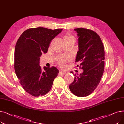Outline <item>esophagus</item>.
I'll use <instances>...</instances> for the list:
<instances>
[{"label": "esophagus", "instance_id": "1", "mask_svg": "<svg viewBox=\"0 0 124 124\" xmlns=\"http://www.w3.org/2000/svg\"><path fill=\"white\" fill-rule=\"evenodd\" d=\"M64 73H65V72H63V71H62L61 70H60L59 71V74H64Z\"/></svg>", "mask_w": 124, "mask_h": 124}]
</instances>
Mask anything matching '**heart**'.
<instances>
[{"label":"heart","mask_w":124,"mask_h":124,"mask_svg":"<svg viewBox=\"0 0 124 124\" xmlns=\"http://www.w3.org/2000/svg\"><path fill=\"white\" fill-rule=\"evenodd\" d=\"M71 38H74V37L71 35H70L69 34H66L64 36V37H63L64 42L67 40H69V39H71ZM64 62H65V61L64 60H63V59H61V60H59V63L61 65H62L64 63Z\"/></svg>","instance_id":"obj_1"}]
</instances>
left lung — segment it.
Wrapping results in <instances>:
<instances>
[{
    "instance_id": "1",
    "label": "left lung",
    "mask_w": 124,
    "mask_h": 124,
    "mask_svg": "<svg viewBox=\"0 0 124 124\" xmlns=\"http://www.w3.org/2000/svg\"><path fill=\"white\" fill-rule=\"evenodd\" d=\"M74 30L78 37L79 47L75 62L80 63L83 72L79 76L77 74L74 75V80L69 88L76 96H87L96 88L103 75L105 68L104 47L100 36L94 31L84 28Z\"/></svg>"
}]
</instances>
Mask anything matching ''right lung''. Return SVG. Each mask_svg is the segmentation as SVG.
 Listing matches in <instances>:
<instances>
[{"mask_svg": "<svg viewBox=\"0 0 124 124\" xmlns=\"http://www.w3.org/2000/svg\"><path fill=\"white\" fill-rule=\"evenodd\" d=\"M43 27L25 30L19 37L15 49L14 67L19 82L26 92L39 96L47 94L58 74L54 66H40V57L46 53L51 41L62 31Z\"/></svg>", "mask_w": 124, "mask_h": 124, "instance_id": "right-lung-1", "label": "right lung"}]
</instances>
